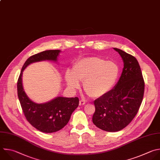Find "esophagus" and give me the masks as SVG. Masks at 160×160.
<instances>
[{
	"label": "esophagus",
	"mask_w": 160,
	"mask_h": 160,
	"mask_svg": "<svg viewBox=\"0 0 160 160\" xmlns=\"http://www.w3.org/2000/svg\"><path fill=\"white\" fill-rule=\"evenodd\" d=\"M85 104V102L84 100H80V102H79V105H83Z\"/></svg>",
	"instance_id": "1"
}]
</instances>
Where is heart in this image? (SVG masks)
Wrapping results in <instances>:
<instances>
[{"label":"heart","mask_w":160,"mask_h":160,"mask_svg":"<svg viewBox=\"0 0 160 160\" xmlns=\"http://www.w3.org/2000/svg\"><path fill=\"white\" fill-rule=\"evenodd\" d=\"M119 73V66L114 62L98 57H87L75 63L72 71L65 75L68 87L77 89L83 82L85 92L93 98L107 93L114 85Z\"/></svg>","instance_id":"heart-1"}]
</instances>
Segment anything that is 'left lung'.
<instances>
[{"mask_svg": "<svg viewBox=\"0 0 160 160\" xmlns=\"http://www.w3.org/2000/svg\"><path fill=\"white\" fill-rule=\"evenodd\" d=\"M124 62L121 76L116 87L94 101L95 111L93 123L108 132L121 131L128 126L137 114L142 101L144 81L136 58L114 48Z\"/></svg>", "mask_w": 160, "mask_h": 160, "instance_id": "obj_1", "label": "left lung"}]
</instances>
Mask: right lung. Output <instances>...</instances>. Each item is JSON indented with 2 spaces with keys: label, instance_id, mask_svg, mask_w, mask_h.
I'll list each match as a JSON object with an SVG mask.
<instances>
[{
  "label": "right lung",
  "instance_id": "1",
  "mask_svg": "<svg viewBox=\"0 0 160 160\" xmlns=\"http://www.w3.org/2000/svg\"><path fill=\"white\" fill-rule=\"evenodd\" d=\"M60 50H46L30 57L24 63L18 80V95L21 108L27 121L38 130L51 133L60 131L68 122L73 112L78 108V97H58L44 103H36L26 94L22 84L24 70L31 63L43 61H57Z\"/></svg>",
  "mask_w": 160,
  "mask_h": 160
}]
</instances>
